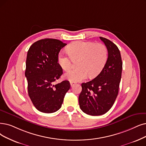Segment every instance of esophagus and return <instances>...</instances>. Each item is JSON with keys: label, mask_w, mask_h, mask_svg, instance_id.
Here are the masks:
<instances>
[{"label": "esophagus", "mask_w": 146, "mask_h": 146, "mask_svg": "<svg viewBox=\"0 0 146 146\" xmlns=\"http://www.w3.org/2000/svg\"><path fill=\"white\" fill-rule=\"evenodd\" d=\"M70 84H71V87H72L75 84V83H74V82H70Z\"/></svg>", "instance_id": "34e87169"}]
</instances>
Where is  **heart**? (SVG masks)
<instances>
[{"label":"heart","instance_id":"obj_1","mask_svg":"<svg viewBox=\"0 0 146 146\" xmlns=\"http://www.w3.org/2000/svg\"><path fill=\"white\" fill-rule=\"evenodd\" d=\"M68 54L60 53L57 63L64 71H68L72 60L78 59V68L70 70L65 77L72 82H78L87 77H94L100 74L108 60V50L102 44L76 41L67 46Z\"/></svg>","mask_w":146,"mask_h":146}]
</instances>
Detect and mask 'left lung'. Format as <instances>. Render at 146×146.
Segmentation results:
<instances>
[{
    "mask_svg": "<svg viewBox=\"0 0 146 146\" xmlns=\"http://www.w3.org/2000/svg\"><path fill=\"white\" fill-rule=\"evenodd\" d=\"M108 50V60L98 76L81 84L78 101L81 110L87 114L100 115L112 107L117 96L121 77L122 61L118 47L109 39L100 37Z\"/></svg>",
    "mask_w": 146,
    "mask_h": 146,
    "instance_id": "1",
    "label": "left lung"
}]
</instances>
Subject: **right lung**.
<instances>
[{"mask_svg":"<svg viewBox=\"0 0 146 146\" xmlns=\"http://www.w3.org/2000/svg\"><path fill=\"white\" fill-rule=\"evenodd\" d=\"M66 45L58 39L46 38L34 42L27 51L25 76L28 93L40 112L52 113L59 110L71 87L67 80L53 84L63 74L57 58Z\"/></svg>","mask_w":146,"mask_h":146,"instance_id":"add662e5","label":"right lung"}]
</instances>
